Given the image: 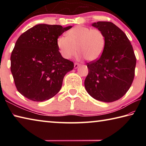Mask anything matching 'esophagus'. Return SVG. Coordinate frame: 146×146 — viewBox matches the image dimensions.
Returning a JSON list of instances; mask_svg holds the SVG:
<instances>
[{
	"label": "esophagus",
	"instance_id": "obj_1",
	"mask_svg": "<svg viewBox=\"0 0 146 146\" xmlns=\"http://www.w3.org/2000/svg\"><path fill=\"white\" fill-rule=\"evenodd\" d=\"M79 66H80V64H78L77 63H75V64H74V68H75V69L78 68Z\"/></svg>",
	"mask_w": 146,
	"mask_h": 146
}]
</instances>
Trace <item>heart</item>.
Returning a JSON list of instances; mask_svg holds the SVG:
<instances>
[{
  "instance_id": "obj_1",
  "label": "heart",
  "mask_w": 146,
  "mask_h": 146,
  "mask_svg": "<svg viewBox=\"0 0 146 146\" xmlns=\"http://www.w3.org/2000/svg\"><path fill=\"white\" fill-rule=\"evenodd\" d=\"M56 45L60 55L70 59L78 51L88 61H95L104 51L106 36L98 29L76 26L68 31L66 36H60L56 40Z\"/></svg>"
}]
</instances>
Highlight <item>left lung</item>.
Wrapping results in <instances>:
<instances>
[{"label": "left lung", "mask_w": 146, "mask_h": 146, "mask_svg": "<svg viewBox=\"0 0 146 146\" xmlns=\"http://www.w3.org/2000/svg\"><path fill=\"white\" fill-rule=\"evenodd\" d=\"M91 26L106 36L104 51L97 60L87 64L84 81L91 97L104 102L122 98L129 90L135 76L136 57L126 35L110 22H97Z\"/></svg>", "instance_id": "left-lung-1"}]
</instances>
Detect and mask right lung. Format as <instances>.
<instances>
[{"label":"right lung","instance_id":"1","mask_svg":"<svg viewBox=\"0 0 146 146\" xmlns=\"http://www.w3.org/2000/svg\"><path fill=\"white\" fill-rule=\"evenodd\" d=\"M71 28L40 24L17 39L11 55V71L17 90L24 97L42 102L60 90L64 76L74 64L62 56L56 40Z\"/></svg>","mask_w":146,"mask_h":146}]
</instances>
